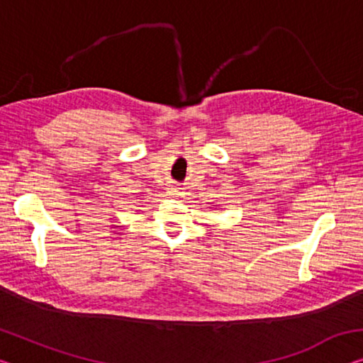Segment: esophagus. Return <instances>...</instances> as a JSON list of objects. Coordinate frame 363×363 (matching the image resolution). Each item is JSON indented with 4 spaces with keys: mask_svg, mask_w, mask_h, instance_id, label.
I'll list each match as a JSON object with an SVG mask.
<instances>
[{
    "mask_svg": "<svg viewBox=\"0 0 363 363\" xmlns=\"http://www.w3.org/2000/svg\"><path fill=\"white\" fill-rule=\"evenodd\" d=\"M167 196L182 199L184 196H186V194H184L182 191H179V189H176V187H169V189H167Z\"/></svg>",
    "mask_w": 363,
    "mask_h": 363,
    "instance_id": "obj_1",
    "label": "esophagus"
}]
</instances>
